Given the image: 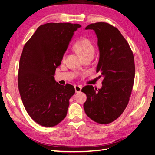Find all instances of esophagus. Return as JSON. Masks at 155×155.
Returning a JSON list of instances; mask_svg holds the SVG:
<instances>
[{
    "mask_svg": "<svg viewBox=\"0 0 155 155\" xmlns=\"http://www.w3.org/2000/svg\"><path fill=\"white\" fill-rule=\"evenodd\" d=\"M74 88H75V91H76V92L79 93V92H81L82 87L80 85H75Z\"/></svg>",
    "mask_w": 155,
    "mask_h": 155,
    "instance_id": "esophagus-1",
    "label": "esophagus"
}]
</instances>
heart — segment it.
I'll list each match as a JSON object with an SVG mask.
<instances>
[{"label": "heart", "mask_w": 155, "mask_h": 155, "mask_svg": "<svg viewBox=\"0 0 155 155\" xmlns=\"http://www.w3.org/2000/svg\"><path fill=\"white\" fill-rule=\"evenodd\" d=\"M74 48L83 59L88 57V56L93 57L95 53L94 46L91 43V41L87 38L81 39L76 42V43L74 45Z\"/></svg>", "instance_id": "heart-1"}]
</instances>
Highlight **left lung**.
I'll return each mask as SVG.
<instances>
[{"label":"left lung","mask_w":155,"mask_h":155,"mask_svg":"<svg viewBox=\"0 0 155 155\" xmlns=\"http://www.w3.org/2000/svg\"><path fill=\"white\" fill-rule=\"evenodd\" d=\"M97 37L100 59L96 72L104 77L100 89L87 85L83 107L86 114L100 124L116 120L127 105L134 81L135 66L133 51L120 31L106 22L88 25Z\"/></svg>","instance_id":"left-lung-1"}]
</instances>
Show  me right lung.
Masks as SVG:
<instances>
[{
    "mask_svg": "<svg viewBox=\"0 0 155 155\" xmlns=\"http://www.w3.org/2000/svg\"><path fill=\"white\" fill-rule=\"evenodd\" d=\"M81 26L68 22L41 25L23 48L18 90L28 114L42 126L54 127L67 116L75 88L70 84L59 85L54 75L74 32Z\"/></svg>",
    "mask_w": 155,
    "mask_h": 155,
    "instance_id": "right-lung-1",
    "label": "right lung"
}]
</instances>
